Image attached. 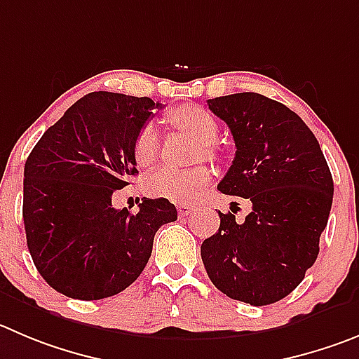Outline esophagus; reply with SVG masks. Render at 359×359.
Returning <instances> with one entry per match:
<instances>
[{
  "label": "esophagus",
  "mask_w": 359,
  "mask_h": 359,
  "mask_svg": "<svg viewBox=\"0 0 359 359\" xmlns=\"http://www.w3.org/2000/svg\"><path fill=\"white\" fill-rule=\"evenodd\" d=\"M177 210H179L180 216H187V214H191V210H193V205H189V203H179V205H177Z\"/></svg>",
  "instance_id": "34e87169"
}]
</instances>
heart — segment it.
<instances>
[{
    "label": "heart",
    "instance_id": "heart-1",
    "mask_svg": "<svg viewBox=\"0 0 359 359\" xmlns=\"http://www.w3.org/2000/svg\"><path fill=\"white\" fill-rule=\"evenodd\" d=\"M170 122L202 143L203 157L214 159L216 150L210 143L217 138L219 127L207 109L196 104L180 106L170 113ZM159 154V133L152 123L142 127L134 142V157L140 166H149ZM210 182V170L205 166H195L189 170H173L168 166L156 170L147 179V193L157 198H166L177 203H193L200 191Z\"/></svg>",
    "mask_w": 359,
    "mask_h": 359
}]
</instances>
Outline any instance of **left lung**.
<instances>
[{
	"label": "left lung",
	"mask_w": 359,
	"mask_h": 359,
	"mask_svg": "<svg viewBox=\"0 0 359 359\" xmlns=\"http://www.w3.org/2000/svg\"><path fill=\"white\" fill-rule=\"evenodd\" d=\"M226 122L236 157L217 189L251 202L244 221L219 214L202 244L210 281L253 306L289 296L319 255L333 203V177L319 142L287 106L244 92L207 100Z\"/></svg>",
	"instance_id": "8db88e82"
}]
</instances>
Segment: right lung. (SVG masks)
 <instances>
[{
    "mask_svg": "<svg viewBox=\"0 0 359 359\" xmlns=\"http://www.w3.org/2000/svg\"><path fill=\"white\" fill-rule=\"evenodd\" d=\"M163 108L149 97L92 92L42 134L25 164L26 243L40 276L67 297L104 299L145 269L154 236L177 219L166 198L136 214L111 196L136 175L134 142Z\"/></svg>",
    "mask_w": 359,
    "mask_h": 359,
    "instance_id": "obj_1",
    "label": "right lung"
}]
</instances>
